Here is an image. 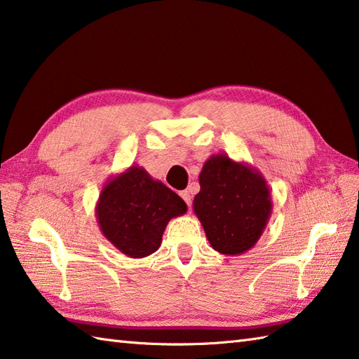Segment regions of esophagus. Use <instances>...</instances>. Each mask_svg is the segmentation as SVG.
I'll list each match as a JSON object with an SVG mask.
<instances>
[{"instance_id":"obj_1","label":"esophagus","mask_w":359,"mask_h":359,"mask_svg":"<svg viewBox=\"0 0 359 359\" xmlns=\"http://www.w3.org/2000/svg\"><path fill=\"white\" fill-rule=\"evenodd\" d=\"M180 196H182V199L187 202V205L191 207V202H193L191 191H189V189H185V191H180Z\"/></svg>"}]
</instances>
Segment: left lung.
Instances as JSON below:
<instances>
[{"instance_id":"8db88e82","label":"left lung","mask_w":359,"mask_h":359,"mask_svg":"<svg viewBox=\"0 0 359 359\" xmlns=\"http://www.w3.org/2000/svg\"><path fill=\"white\" fill-rule=\"evenodd\" d=\"M199 184L193 210L212 248L224 255H243L254 248L272 213L263 174L244 161L216 154L203 163Z\"/></svg>"}]
</instances>
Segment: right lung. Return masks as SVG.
<instances>
[{
  "label": "right lung",
  "mask_w": 359,
  "mask_h": 359,
  "mask_svg": "<svg viewBox=\"0 0 359 359\" xmlns=\"http://www.w3.org/2000/svg\"><path fill=\"white\" fill-rule=\"evenodd\" d=\"M102 235L130 258L156 252L172 217L187 213V203L144 168L133 165L110 177L96 202Z\"/></svg>",
  "instance_id": "right-lung-1"
}]
</instances>
